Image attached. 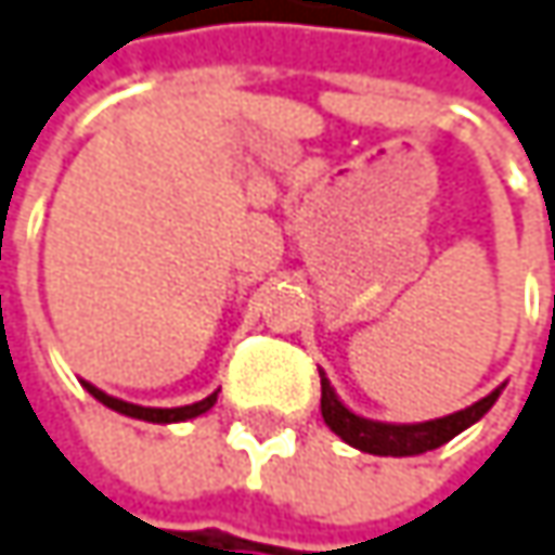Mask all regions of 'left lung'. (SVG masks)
I'll use <instances>...</instances> for the list:
<instances>
[{"label":"left lung","mask_w":555,"mask_h":555,"mask_svg":"<svg viewBox=\"0 0 555 555\" xmlns=\"http://www.w3.org/2000/svg\"><path fill=\"white\" fill-rule=\"evenodd\" d=\"M499 390H492L489 397H482L479 403L461 410V413H451L444 420H431V423H416V426H390V423H372V420H362L356 413H349L330 380L321 375V413H324V423H327L343 441H349L352 448L359 451H369V454H384V457H410V454H423V451H435L441 448L444 441H451L457 431H464L467 426H474L479 416L495 403Z\"/></svg>","instance_id":"obj_1"}]
</instances>
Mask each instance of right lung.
Instances as JSON below:
<instances>
[{"instance_id":"add662e5","label":"right lung","mask_w":555,"mask_h":555,"mask_svg":"<svg viewBox=\"0 0 555 555\" xmlns=\"http://www.w3.org/2000/svg\"><path fill=\"white\" fill-rule=\"evenodd\" d=\"M85 387H88V393H91L94 400H101L104 406H111V410H117V413H124V416H132V420H145V423H183V420H193V416L206 413V410L216 403V393H209L206 400H199V403H190V406L155 410V406H135V403H127V400L107 397L104 390H98V387H91V384H85Z\"/></svg>"}]
</instances>
